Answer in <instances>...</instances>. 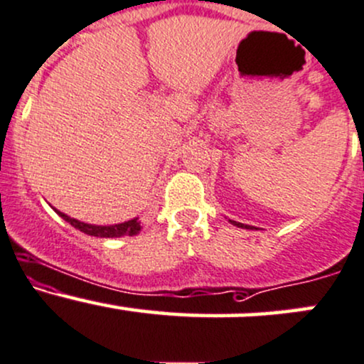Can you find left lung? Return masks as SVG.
<instances>
[{"instance_id": "8db88e82", "label": "left lung", "mask_w": 364, "mask_h": 364, "mask_svg": "<svg viewBox=\"0 0 364 364\" xmlns=\"http://www.w3.org/2000/svg\"><path fill=\"white\" fill-rule=\"evenodd\" d=\"M230 223H231V225L238 226V228H245V230H250V228H252V226H249V225H242V223H237V221H231V219H230Z\"/></svg>"}]
</instances>
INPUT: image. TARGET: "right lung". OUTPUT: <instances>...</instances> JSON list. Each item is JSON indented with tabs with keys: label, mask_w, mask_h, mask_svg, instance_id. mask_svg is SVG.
<instances>
[{
	"label": "right lung",
	"mask_w": 364,
	"mask_h": 364,
	"mask_svg": "<svg viewBox=\"0 0 364 364\" xmlns=\"http://www.w3.org/2000/svg\"><path fill=\"white\" fill-rule=\"evenodd\" d=\"M60 218L65 219L67 223H70L72 226L77 228L82 233L91 235V237H100V238H117V237H134L141 231V225H139L138 218L131 219V221L121 223V225H110V226H98V225H87V223H81L77 219L69 218L67 214L60 213V210L55 209Z\"/></svg>",
	"instance_id": "1"
}]
</instances>
